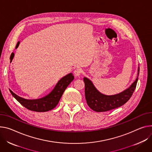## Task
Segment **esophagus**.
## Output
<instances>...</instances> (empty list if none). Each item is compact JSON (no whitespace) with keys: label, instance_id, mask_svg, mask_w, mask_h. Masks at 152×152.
Listing matches in <instances>:
<instances>
[{"label":"esophagus","instance_id":"34e87169","mask_svg":"<svg viewBox=\"0 0 152 152\" xmlns=\"http://www.w3.org/2000/svg\"><path fill=\"white\" fill-rule=\"evenodd\" d=\"M82 73V70L80 68H76L74 72V74L76 76H79Z\"/></svg>","mask_w":152,"mask_h":152}]
</instances>
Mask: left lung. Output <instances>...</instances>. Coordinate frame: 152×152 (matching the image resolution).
<instances>
[{"label": "left lung", "instance_id": "left-lung-1", "mask_svg": "<svg viewBox=\"0 0 152 152\" xmlns=\"http://www.w3.org/2000/svg\"><path fill=\"white\" fill-rule=\"evenodd\" d=\"M140 67L137 70V77L130 87L114 95H105L100 93L87 77H84L85 83V96L87 103L93 111L103 112L118 108L126 104L131 98L138 79Z\"/></svg>", "mask_w": 152, "mask_h": 152}]
</instances>
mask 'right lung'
Returning a JSON list of instances; mask_svg holds the SVG:
<instances>
[{"label":"right lung","mask_w":152,"mask_h":152,"mask_svg":"<svg viewBox=\"0 0 152 152\" xmlns=\"http://www.w3.org/2000/svg\"><path fill=\"white\" fill-rule=\"evenodd\" d=\"M73 79L72 73L66 75L58 81L54 89L48 95L37 99H26L18 96L11 90L10 91L13 97L26 108L34 112H45L53 109L58 105L65 90Z\"/></svg>","instance_id":"1"}]
</instances>
